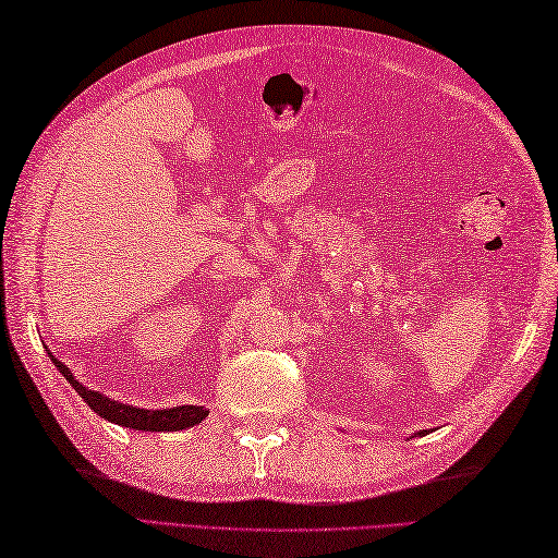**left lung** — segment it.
<instances>
[{
    "label": "left lung",
    "mask_w": 558,
    "mask_h": 558,
    "mask_svg": "<svg viewBox=\"0 0 558 558\" xmlns=\"http://www.w3.org/2000/svg\"><path fill=\"white\" fill-rule=\"evenodd\" d=\"M420 434H424V432H420Z\"/></svg>",
    "instance_id": "1"
}]
</instances>
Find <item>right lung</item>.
<instances>
[{"instance_id":"obj_1","label":"right lung","mask_w":558,"mask_h":558,"mask_svg":"<svg viewBox=\"0 0 558 558\" xmlns=\"http://www.w3.org/2000/svg\"><path fill=\"white\" fill-rule=\"evenodd\" d=\"M52 357L54 366L66 381L71 384V388L86 400V405L98 412L100 417H105L108 422L122 424L126 429H138V432H180V429H189L198 422H204L208 417V410L201 405H180V408H168V410H144V408H134L126 405V402L112 400L108 396H102L100 390H90L83 384H78L74 374L69 372V366L59 362L52 352H47Z\"/></svg>"}]
</instances>
